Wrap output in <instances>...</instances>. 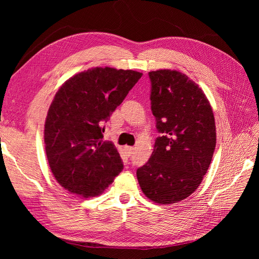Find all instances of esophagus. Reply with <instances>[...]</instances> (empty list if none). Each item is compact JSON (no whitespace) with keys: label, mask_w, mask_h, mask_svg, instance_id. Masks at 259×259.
I'll list each match as a JSON object with an SVG mask.
<instances>
[{"label":"esophagus","mask_w":259,"mask_h":259,"mask_svg":"<svg viewBox=\"0 0 259 259\" xmlns=\"http://www.w3.org/2000/svg\"><path fill=\"white\" fill-rule=\"evenodd\" d=\"M124 149H125V151H126V153H127L128 155H131V154L133 153V151H134V148L131 147V146H125Z\"/></svg>","instance_id":"esophagus-1"}]
</instances>
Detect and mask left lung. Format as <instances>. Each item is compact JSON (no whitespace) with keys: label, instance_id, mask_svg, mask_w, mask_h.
I'll list each match as a JSON object with an SVG mask.
<instances>
[{"label":"left lung","instance_id":"obj_1","mask_svg":"<svg viewBox=\"0 0 259 259\" xmlns=\"http://www.w3.org/2000/svg\"><path fill=\"white\" fill-rule=\"evenodd\" d=\"M151 110L161 134L137 169L140 188L158 204L189 197L206 174L216 147L213 109L199 85L176 70L149 72Z\"/></svg>","mask_w":259,"mask_h":259}]
</instances>
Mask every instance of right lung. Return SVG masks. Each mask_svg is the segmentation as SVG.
<instances>
[{
	"label": "right lung",
	"mask_w": 259,
	"mask_h": 259,
	"mask_svg": "<svg viewBox=\"0 0 259 259\" xmlns=\"http://www.w3.org/2000/svg\"><path fill=\"white\" fill-rule=\"evenodd\" d=\"M143 73L96 67L70 77L55 95L44 126L45 151L58 184L83 198L103 193L123 169L104 122Z\"/></svg>",
	"instance_id": "1"
}]
</instances>
